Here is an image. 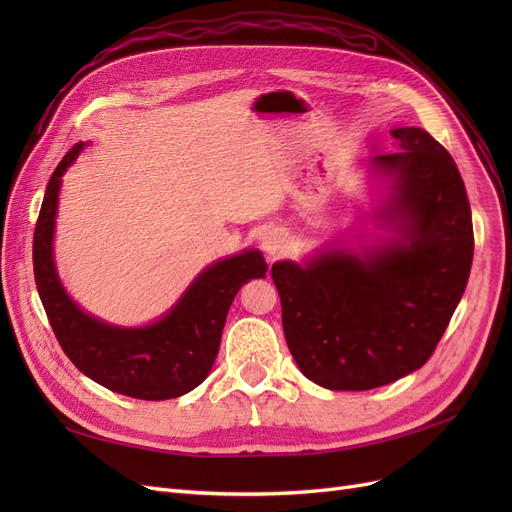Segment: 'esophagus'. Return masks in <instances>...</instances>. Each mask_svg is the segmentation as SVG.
Returning <instances> with one entry per match:
<instances>
[{"label": "esophagus", "instance_id": "34e87169", "mask_svg": "<svg viewBox=\"0 0 512 512\" xmlns=\"http://www.w3.org/2000/svg\"><path fill=\"white\" fill-rule=\"evenodd\" d=\"M262 250H265V254L269 258H277L280 254H284V250H286L284 230H280V228L267 230L265 235H262Z\"/></svg>", "mask_w": 512, "mask_h": 512}]
</instances>
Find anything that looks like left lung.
I'll use <instances>...</instances> for the list:
<instances>
[{
  "label": "left lung",
  "instance_id": "1",
  "mask_svg": "<svg viewBox=\"0 0 512 512\" xmlns=\"http://www.w3.org/2000/svg\"><path fill=\"white\" fill-rule=\"evenodd\" d=\"M395 153L371 160L384 196L382 237L322 245L271 277L303 376L329 391H369L421 369L466 290L474 230L455 160L423 128H395Z\"/></svg>",
  "mask_w": 512,
  "mask_h": 512
}]
</instances>
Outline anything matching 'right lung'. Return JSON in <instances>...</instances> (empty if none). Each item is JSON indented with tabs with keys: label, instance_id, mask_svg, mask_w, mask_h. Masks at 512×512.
Returning a JSON list of instances; mask_svg holds the SVG:
<instances>
[{
	"label": "right lung",
	"instance_id": "obj_1",
	"mask_svg": "<svg viewBox=\"0 0 512 512\" xmlns=\"http://www.w3.org/2000/svg\"><path fill=\"white\" fill-rule=\"evenodd\" d=\"M83 147L76 143L55 168L36 222L34 275L44 312L68 359L104 389L147 401L181 397L209 376L232 299L243 284L267 275V262L258 250L211 262L145 327H117L87 314L61 284L53 254L61 177Z\"/></svg>",
	"mask_w": 512,
	"mask_h": 512
}]
</instances>
